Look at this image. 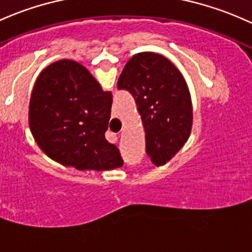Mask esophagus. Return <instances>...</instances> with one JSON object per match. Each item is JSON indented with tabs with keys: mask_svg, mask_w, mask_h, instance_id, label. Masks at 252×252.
Segmentation results:
<instances>
[{
	"mask_svg": "<svg viewBox=\"0 0 252 252\" xmlns=\"http://www.w3.org/2000/svg\"><path fill=\"white\" fill-rule=\"evenodd\" d=\"M119 133H113V132H107V139L109 140L110 143H115L118 140Z\"/></svg>",
	"mask_w": 252,
	"mask_h": 252,
	"instance_id": "34e87169",
	"label": "esophagus"
}]
</instances>
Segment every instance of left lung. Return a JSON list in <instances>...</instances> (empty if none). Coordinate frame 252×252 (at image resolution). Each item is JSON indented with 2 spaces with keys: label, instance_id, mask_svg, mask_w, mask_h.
I'll use <instances>...</instances> for the list:
<instances>
[{
  "label": "left lung",
  "instance_id": "obj_1",
  "mask_svg": "<svg viewBox=\"0 0 252 252\" xmlns=\"http://www.w3.org/2000/svg\"><path fill=\"white\" fill-rule=\"evenodd\" d=\"M119 90L133 96L154 164L167 163L183 148L192 127V102L179 69L159 54H136L124 67Z\"/></svg>",
  "mask_w": 252,
  "mask_h": 252
}]
</instances>
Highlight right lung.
I'll use <instances>...</instances> for the list:
<instances>
[{"mask_svg": "<svg viewBox=\"0 0 252 252\" xmlns=\"http://www.w3.org/2000/svg\"><path fill=\"white\" fill-rule=\"evenodd\" d=\"M113 94L73 60L40 72L30 99L29 124L50 158L74 168L108 170L123 166L120 151L105 139Z\"/></svg>", "mask_w": 252, "mask_h": 252, "instance_id": "obj_1", "label": "right lung"}]
</instances>
